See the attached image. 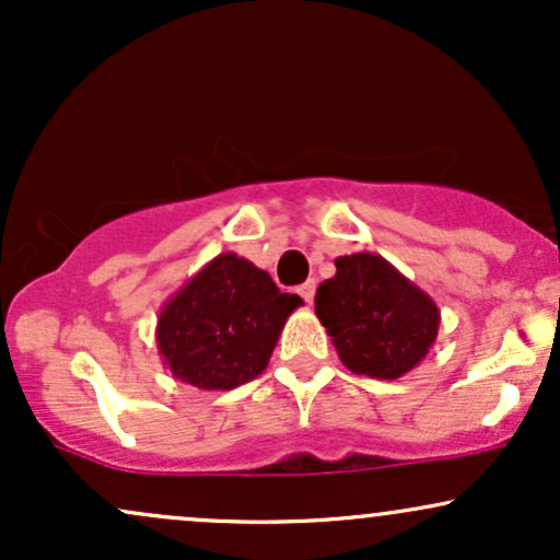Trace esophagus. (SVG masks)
<instances>
[{
	"label": "esophagus",
	"instance_id": "obj_1",
	"mask_svg": "<svg viewBox=\"0 0 560 560\" xmlns=\"http://www.w3.org/2000/svg\"><path fill=\"white\" fill-rule=\"evenodd\" d=\"M298 292H300V298L305 300L307 305H311L313 298H316V281H305V284H302Z\"/></svg>",
	"mask_w": 560,
	"mask_h": 560
}]
</instances>
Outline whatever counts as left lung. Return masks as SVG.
<instances>
[{
  "instance_id": "obj_1",
  "label": "left lung",
  "mask_w": 560,
  "mask_h": 560,
  "mask_svg": "<svg viewBox=\"0 0 560 560\" xmlns=\"http://www.w3.org/2000/svg\"><path fill=\"white\" fill-rule=\"evenodd\" d=\"M337 273L316 292V316L352 374L400 378L413 371L440 329L427 292L374 253L334 260Z\"/></svg>"
}]
</instances>
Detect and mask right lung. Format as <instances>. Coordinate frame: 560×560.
I'll return each mask as SVG.
<instances>
[{
    "mask_svg": "<svg viewBox=\"0 0 560 560\" xmlns=\"http://www.w3.org/2000/svg\"><path fill=\"white\" fill-rule=\"evenodd\" d=\"M302 300L234 253L218 255L165 302L158 350L178 382L234 389L266 371L287 318Z\"/></svg>",
    "mask_w": 560,
    "mask_h": 560,
    "instance_id": "1",
    "label": "right lung"
}]
</instances>
